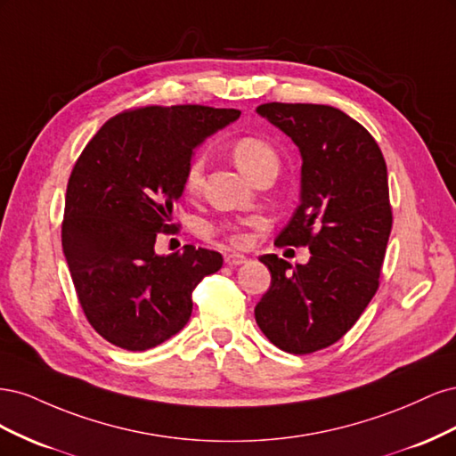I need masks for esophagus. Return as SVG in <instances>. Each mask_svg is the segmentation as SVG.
I'll return each instance as SVG.
<instances>
[{
	"instance_id": "esophagus-1",
	"label": "esophagus",
	"mask_w": 456,
	"mask_h": 456,
	"mask_svg": "<svg viewBox=\"0 0 456 456\" xmlns=\"http://www.w3.org/2000/svg\"><path fill=\"white\" fill-rule=\"evenodd\" d=\"M245 260H247V258H245L243 255H236V253H233V255H228V256L224 258V262H226L228 266H240V265H243Z\"/></svg>"
}]
</instances>
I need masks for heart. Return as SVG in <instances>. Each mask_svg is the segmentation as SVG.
<instances>
[{"label":"heart","mask_w":456,"mask_h":456,"mask_svg":"<svg viewBox=\"0 0 456 456\" xmlns=\"http://www.w3.org/2000/svg\"><path fill=\"white\" fill-rule=\"evenodd\" d=\"M232 158L236 161L238 167L253 178L256 173L266 167H278V154L266 141L258 139V136H241L232 144ZM203 178V159L194 158L186 167L184 175V186L188 191H196L201 184Z\"/></svg>","instance_id":"heart-1"}]
</instances>
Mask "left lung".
Returning <instances> with one entry per match:
<instances>
[{"mask_svg": "<svg viewBox=\"0 0 456 456\" xmlns=\"http://www.w3.org/2000/svg\"><path fill=\"white\" fill-rule=\"evenodd\" d=\"M260 118L300 151V203L275 245H306L291 266L260 256L272 281L255 306L266 338L289 354H312L346 335L379 287L392 230L388 171L375 139L338 108L270 102Z\"/></svg>", "mask_w": 456, "mask_h": 456, "instance_id": "left-lung-1", "label": "left lung"}]
</instances>
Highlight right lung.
<instances>
[{"label":"right lung","instance_id":"obj_1","mask_svg":"<svg viewBox=\"0 0 456 456\" xmlns=\"http://www.w3.org/2000/svg\"><path fill=\"white\" fill-rule=\"evenodd\" d=\"M240 110L150 106L106 121L79 156L66 188L62 251L93 329L144 352L181 330L191 291L223 255L184 245L158 255L169 232L194 150L240 118Z\"/></svg>","mask_w":456,"mask_h":456}]
</instances>
